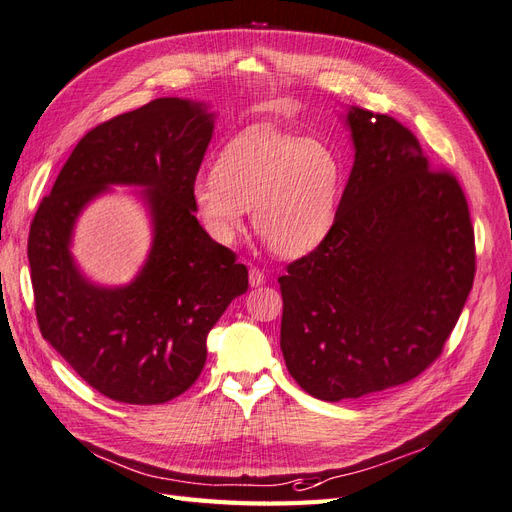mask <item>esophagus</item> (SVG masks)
<instances>
[{
    "label": "esophagus",
    "instance_id": "1",
    "mask_svg": "<svg viewBox=\"0 0 512 512\" xmlns=\"http://www.w3.org/2000/svg\"><path fill=\"white\" fill-rule=\"evenodd\" d=\"M249 283H251V287H261L263 283H266V274H263L259 268H251L249 270Z\"/></svg>",
    "mask_w": 512,
    "mask_h": 512
}]
</instances>
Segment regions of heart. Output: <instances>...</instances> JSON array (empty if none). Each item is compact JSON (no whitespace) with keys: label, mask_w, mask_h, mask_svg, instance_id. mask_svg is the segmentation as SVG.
Listing matches in <instances>:
<instances>
[{"label":"heart","mask_w":512,"mask_h":512,"mask_svg":"<svg viewBox=\"0 0 512 512\" xmlns=\"http://www.w3.org/2000/svg\"><path fill=\"white\" fill-rule=\"evenodd\" d=\"M344 163L332 144L249 127L229 140L193 185L206 232L232 244L251 219L259 238L280 257H300L327 238L338 217Z\"/></svg>","instance_id":"heart-1"}]
</instances>
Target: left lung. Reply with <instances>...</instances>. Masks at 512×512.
Instances as JSON below:
<instances>
[{
    "label": "left lung",
    "mask_w": 512,
    "mask_h": 512,
    "mask_svg": "<svg viewBox=\"0 0 512 512\" xmlns=\"http://www.w3.org/2000/svg\"><path fill=\"white\" fill-rule=\"evenodd\" d=\"M355 163L332 232L278 278L280 349L306 393L338 402L430 368L474 283V227L457 178L387 114H346Z\"/></svg>",
    "instance_id": "left-lung-1"
}]
</instances>
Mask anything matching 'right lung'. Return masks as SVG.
Instances as JSON below:
<instances>
[{"mask_svg": "<svg viewBox=\"0 0 512 512\" xmlns=\"http://www.w3.org/2000/svg\"><path fill=\"white\" fill-rule=\"evenodd\" d=\"M204 104L159 97L85 134L29 227L27 257L42 338L106 398L163 404L206 364L208 332L249 289L236 253L195 219L193 185L212 138ZM108 184H138L156 238L134 284L97 288L69 255L79 210Z\"/></svg>", "mask_w": 512, "mask_h": 512, "instance_id": "1", "label": "right lung"}]
</instances>
